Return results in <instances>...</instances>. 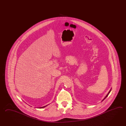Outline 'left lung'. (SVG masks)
<instances>
[{
	"mask_svg": "<svg viewBox=\"0 0 126 126\" xmlns=\"http://www.w3.org/2000/svg\"><path fill=\"white\" fill-rule=\"evenodd\" d=\"M111 90V89L110 90V91H109V93H108V94H107V95H106V96H105V97L104 98V99H103V100H105V98H106L107 97V96H108V95H109V94H110V93ZM103 100H102V101H103Z\"/></svg>",
	"mask_w": 126,
	"mask_h": 126,
	"instance_id": "8db88e82",
	"label": "left lung"
}]
</instances>
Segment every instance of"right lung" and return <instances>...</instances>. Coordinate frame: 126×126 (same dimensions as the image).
<instances>
[{
	"label": "right lung",
	"instance_id": "1",
	"mask_svg": "<svg viewBox=\"0 0 126 126\" xmlns=\"http://www.w3.org/2000/svg\"><path fill=\"white\" fill-rule=\"evenodd\" d=\"M47 105H46V106H43V107H39V109H41V108H44V107H46L47 106Z\"/></svg>",
	"mask_w": 126,
	"mask_h": 126
}]
</instances>
